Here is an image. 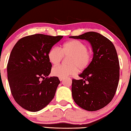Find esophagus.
I'll use <instances>...</instances> for the list:
<instances>
[{
	"instance_id": "esophagus-1",
	"label": "esophagus",
	"mask_w": 131,
	"mask_h": 131,
	"mask_svg": "<svg viewBox=\"0 0 131 131\" xmlns=\"http://www.w3.org/2000/svg\"><path fill=\"white\" fill-rule=\"evenodd\" d=\"M59 79H60V81H62V80H64V78H59Z\"/></svg>"
}]
</instances>
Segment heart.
Returning <instances> with one entry per match:
<instances>
[{
  "instance_id": "heart-1",
  "label": "heart",
  "mask_w": 131,
  "mask_h": 131,
  "mask_svg": "<svg viewBox=\"0 0 131 131\" xmlns=\"http://www.w3.org/2000/svg\"><path fill=\"white\" fill-rule=\"evenodd\" d=\"M70 56L68 60L69 66L60 65L52 70L53 76L58 78L66 77L76 74L78 69L80 71L85 70L89 67L92 54L87 46L78 40H71L66 42L61 50L57 47H53L48 52V59L53 65H57L61 61L63 57Z\"/></svg>"
}]
</instances>
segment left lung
Listing matches in <instances>:
<instances>
[{
	"instance_id": "8db88e82",
	"label": "left lung",
	"mask_w": 131,
	"mask_h": 131,
	"mask_svg": "<svg viewBox=\"0 0 131 131\" xmlns=\"http://www.w3.org/2000/svg\"><path fill=\"white\" fill-rule=\"evenodd\" d=\"M69 37L86 40L92 46L93 58L89 67L72 80L71 92L75 103L93 112L108 104L115 95L119 80V62L111 41L96 32H87Z\"/></svg>"
}]
</instances>
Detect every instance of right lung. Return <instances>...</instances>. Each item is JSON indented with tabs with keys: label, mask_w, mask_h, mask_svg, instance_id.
I'll list each match as a JSON object with an SVG mask.
<instances>
[{
	"label": "right lung",
	"mask_w": 131,
	"mask_h": 131,
	"mask_svg": "<svg viewBox=\"0 0 131 131\" xmlns=\"http://www.w3.org/2000/svg\"><path fill=\"white\" fill-rule=\"evenodd\" d=\"M62 37L36 34L23 37L14 46L7 66L8 79L14 100L23 108L38 112L54 97L60 81L55 76L47 78L52 67L48 52Z\"/></svg>",
	"instance_id": "1"
}]
</instances>
